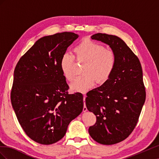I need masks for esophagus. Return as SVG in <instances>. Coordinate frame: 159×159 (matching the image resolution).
<instances>
[{
	"instance_id": "1",
	"label": "esophagus",
	"mask_w": 159,
	"mask_h": 159,
	"mask_svg": "<svg viewBox=\"0 0 159 159\" xmlns=\"http://www.w3.org/2000/svg\"><path fill=\"white\" fill-rule=\"evenodd\" d=\"M85 97H86V95H84V108H83V111H84V112H86V111H88V109H87V107H86V106H85Z\"/></svg>"
}]
</instances>
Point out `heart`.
Returning a JSON list of instances; mask_svg holds the SVG:
<instances>
[{
  "label": "heart",
  "mask_w": 159,
  "mask_h": 159,
  "mask_svg": "<svg viewBox=\"0 0 159 159\" xmlns=\"http://www.w3.org/2000/svg\"><path fill=\"white\" fill-rule=\"evenodd\" d=\"M74 53L77 60L85 62L81 71L84 74L76 77L70 85V89L77 92L86 93L93 87L95 80L98 83L105 82L109 78L116 65L115 52L92 41L81 42L75 47ZM74 62L75 57L70 53L66 52L61 57L60 69L68 81L74 78Z\"/></svg>",
  "instance_id": "heart-1"
}]
</instances>
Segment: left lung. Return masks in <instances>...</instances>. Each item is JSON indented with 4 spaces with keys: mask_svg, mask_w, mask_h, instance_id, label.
Returning a JSON list of instances; mask_svg holds the SVG:
<instances>
[{
    "mask_svg": "<svg viewBox=\"0 0 159 159\" xmlns=\"http://www.w3.org/2000/svg\"><path fill=\"white\" fill-rule=\"evenodd\" d=\"M91 38L109 46L116 65L103 84L87 93L86 107L97 118L89 133L96 142L113 145L128 137L138 122L146 98L143 70L138 57L118 36L98 33Z\"/></svg>",
    "mask_w": 159,
    "mask_h": 159,
    "instance_id": "obj_1",
    "label": "left lung"
}]
</instances>
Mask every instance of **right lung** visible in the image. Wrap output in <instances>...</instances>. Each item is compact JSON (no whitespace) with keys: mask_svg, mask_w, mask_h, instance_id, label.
Instances as JSON below:
<instances>
[{"mask_svg":"<svg viewBox=\"0 0 159 159\" xmlns=\"http://www.w3.org/2000/svg\"><path fill=\"white\" fill-rule=\"evenodd\" d=\"M78 37L65 32L40 38L14 70L13 109L27 135L42 145L63 138L70 123L83 111V95L68 94L60 66L61 56Z\"/></svg>","mask_w":159,"mask_h":159,"instance_id":"right-lung-1","label":"right lung"}]
</instances>
